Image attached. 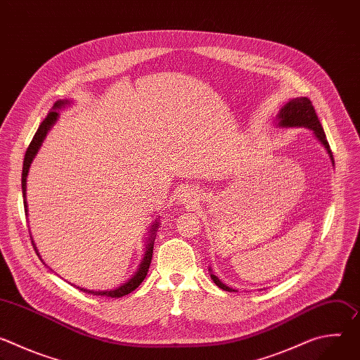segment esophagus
<instances>
[{
	"label": "esophagus",
	"instance_id": "esophagus-1",
	"mask_svg": "<svg viewBox=\"0 0 360 360\" xmlns=\"http://www.w3.org/2000/svg\"><path fill=\"white\" fill-rule=\"evenodd\" d=\"M195 200H196V193H193V192L189 191V189L181 191V193H179V202H181V203L192 205V203H195Z\"/></svg>",
	"mask_w": 360,
	"mask_h": 360
}]
</instances>
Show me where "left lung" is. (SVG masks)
<instances>
[{"label":"left lung","mask_w":360,"mask_h":360,"mask_svg":"<svg viewBox=\"0 0 360 360\" xmlns=\"http://www.w3.org/2000/svg\"><path fill=\"white\" fill-rule=\"evenodd\" d=\"M276 127L281 128H307L311 129L315 135V138L323 145V148L326 149L328 155L333 164V155H332V150L329 148L325 131L316 117L315 108L312 105V102L307 99L306 96H297V98H292L289 99L286 104L281 108L279 114L276 115ZM210 275L212 278V281L215 282L217 286H219L221 289L226 290V292H238L229 286H226L225 283H222L219 281V278L217 275H214L212 269L210 268Z\"/></svg>","instance_id":"8db88e82"}]
</instances>
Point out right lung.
<instances>
[{
    "label": "right lung",
    "instance_id": "add662e5",
    "mask_svg": "<svg viewBox=\"0 0 360 360\" xmlns=\"http://www.w3.org/2000/svg\"><path fill=\"white\" fill-rule=\"evenodd\" d=\"M71 104H74L72 99H60V101L56 102V105L53 107V110H51V111L48 112V115L45 117V120H44L42 124L39 125L38 131L35 132V135H34V138H32V141H31V143H30V146H28V149H27V152H25L24 165H22V178H21L25 215H28V203H27V176H28V172H30V167H31L34 158L37 157V153H38V150H39V148H41L44 139L46 138V134L51 131V128H53V127L57 124V121H58V118H60L58 111H61L63 108L70 107ZM158 228H160V219L157 218V221L153 222V224L150 225V228H149V232H148L149 235H148V238H146V240H145V253H143V258H142V261H141V264H139L136 272H135L127 282H124L122 285H120V286L115 288V289H107V290H92V289H85V288L77 286V285H74V286H77L79 290H82V292H85V293L98 295V296H111V297H121V296H125V295L131 293L132 290H135V289L142 283V281L145 279V276H146V274H148V269H149V265H150V259H152V253H153V242H155V236H157L155 233H157ZM31 242H32V245H34V249H35L37 255L39 256L38 249H37V246H35V243H34V240H32V236H31ZM39 259H41V256H39ZM41 261H42V259H41ZM42 264H44V262H42Z\"/></svg>",
    "mask_w": 360,
    "mask_h": 360
}]
</instances>
